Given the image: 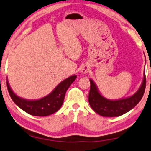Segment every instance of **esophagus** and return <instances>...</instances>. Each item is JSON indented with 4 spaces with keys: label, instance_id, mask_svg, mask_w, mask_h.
<instances>
[{
    "label": "esophagus",
    "instance_id": "1",
    "mask_svg": "<svg viewBox=\"0 0 151 151\" xmlns=\"http://www.w3.org/2000/svg\"><path fill=\"white\" fill-rule=\"evenodd\" d=\"M89 70H90V68L88 65H83L81 70V73L82 74H85L88 73V72H89Z\"/></svg>",
    "mask_w": 151,
    "mask_h": 151
}]
</instances>
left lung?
<instances>
[{
	"label": "left lung",
	"mask_w": 151,
	"mask_h": 151,
	"mask_svg": "<svg viewBox=\"0 0 151 151\" xmlns=\"http://www.w3.org/2000/svg\"><path fill=\"white\" fill-rule=\"evenodd\" d=\"M91 87L88 95L90 106L99 115L103 117H118L124 115L134 108L142 99L146 88V73L143 72V79L141 86L135 93L124 99L110 100L105 98L99 92L95 82L89 79Z\"/></svg>",
	"instance_id": "left-lung-1"
}]
</instances>
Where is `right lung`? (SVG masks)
I'll return each instance as SVG.
<instances>
[{
    "label": "right lung",
    "instance_id": "obj_1",
    "mask_svg": "<svg viewBox=\"0 0 151 151\" xmlns=\"http://www.w3.org/2000/svg\"><path fill=\"white\" fill-rule=\"evenodd\" d=\"M77 79V75H72L62 81L52 91L45 97L37 100H27L19 97L10 88L8 81L7 86L13 102L22 110L34 116H48L55 113L61 108L64 101L67 90Z\"/></svg>",
    "mask_w": 151,
    "mask_h": 151
}]
</instances>
